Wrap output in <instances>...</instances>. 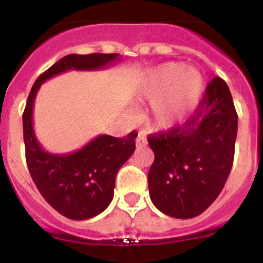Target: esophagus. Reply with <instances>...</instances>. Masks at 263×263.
Wrapping results in <instances>:
<instances>
[{"instance_id":"esophagus-1","label":"esophagus","mask_w":263,"mask_h":263,"mask_svg":"<svg viewBox=\"0 0 263 263\" xmlns=\"http://www.w3.org/2000/svg\"><path fill=\"white\" fill-rule=\"evenodd\" d=\"M136 143H137V146L147 145V138H146V134L142 133V132H139L138 136H137Z\"/></svg>"}]
</instances>
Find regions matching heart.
Masks as SVG:
<instances>
[{
  "mask_svg": "<svg viewBox=\"0 0 263 263\" xmlns=\"http://www.w3.org/2000/svg\"><path fill=\"white\" fill-rule=\"evenodd\" d=\"M203 89V76L192 67L166 63L148 72L142 88V96L152 101L146 113L148 126L167 130L183 124L199 103Z\"/></svg>",
  "mask_w": 263,
  "mask_h": 263,
  "instance_id": "1",
  "label": "heart"
}]
</instances>
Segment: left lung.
I'll list each match as a JSON object with an SVG mask.
<instances>
[{
  "label": "left lung",
  "mask_w": 263,
  "mask_h": 263,
  "mask_svg": "<svg viewBox=\"0 0 263 263\" xmlns=\"http://www.w3.org/2000/svg\"><path fill=\"white\" fill-rule=\"evenodd\" d=\"M237 126L231 90L216 76L184 124L147 137L155 155L148 192L160 212L192 218L216 200L233 164Z\"/></svg>",
  "instance_id": "obj_1"
}]
</instances>
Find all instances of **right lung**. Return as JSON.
<instances>
[{"instance_id": "obj_1", "label": "right lung", "mask_w": 263, "mask_h": 263, "mask_svg": "<svg viewBox=\"0 0 263 263\" xmlns=\"http://www.w3.org/2000/svg\"><path fill=\"white\" fill-rule=\"evenodd\" d=\"M118 53H71L62 58L32 85L23 111V141L30 175L45 200L71 220H87L106 210L115 194L116 175L136 150V132L124 138L101 134L69 154H51L39 145L32 126L34 100L41 85L68 69H101Z\"/></svg>"}]
</instances>
